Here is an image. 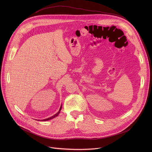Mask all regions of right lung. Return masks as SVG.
<instances>
[{"mask_svg": "<svg viewBox=\"0 0 152 152\" xmlns=\"http://www.w3.org/2000/svg\"><path fill=\"white\" fill-rule=\"evenodd\" d=\"M61 109H62V104L61 105V107H60V108H59V111L56 113V114H55L54 115H53V116H52V117H49V118H46V119H43V120H41V121H48V120H51V119H52V118H55L56 117H57L59 114V113H60V112H61Z\"/></svg>", "mask_w": 152, "mask_h": 152, "instance_id": "add662e5", "label": "right lung"}]
</instances>
